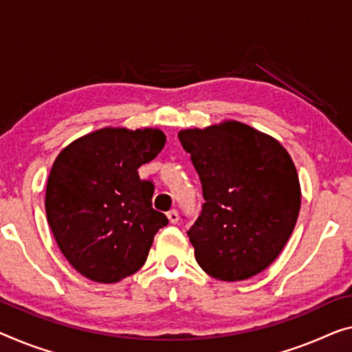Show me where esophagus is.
<instances>
[{
  "label": "esophagus",
  "mask_w": 352,
  "mask_h": 352,
  "mask_svg": "<svg viewBox=\"0 0 352 352\" xmlns=\"http://www.w3.org/2000/svg\"><path fill=\"white\" fill-rule=\"evenodd\" d=\"M167 218H169V221L172 224H177L178 223V212H177V210H170V212L167 213Z\"/></svg>",
  "instance_id": "34e87169"
}]
</instances>
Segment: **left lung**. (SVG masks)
<instances>
[{
	"label": "left lung",
	"mask_w": 352,
	"mask_h": 352,
	"mask_svg": "<svg viewBox=\"0 0 352 352\" xmlns=\"http://www.w3.org/2000/svg\"><path fill=\"white\" fill-rule=\"evenodd\" d=\"M206 202L188 230L201 269L221 281L261 274L289 240L302 192L291 155L276 139L224 120L182 129Z\"/></svg>",
	"instance_id": "left-lung-1"
}]
</instances>
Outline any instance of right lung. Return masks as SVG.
Listing matches in <instances>:
<instances>
[{
  "label": "right lung",
  "instance_id": "obj_1",
  "mask_svg": "<svg viewBox=\"0 0 352 352\" xmlns=\"http://www.w3.org/2000/svg\"><path fill=\"white\" fill-rule=\"evenodd\" d=\"M158 128H107L60 151L45 190L47 221L61 253L96 283L122 281L145 264L164 213L151 207L153 183L138 169L160 155Z\"/></svg>",
  "mask_w": 352,
  "mask_h": 352
}]
</instances>
